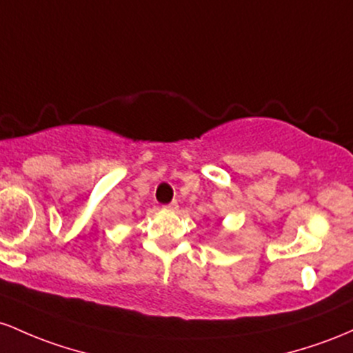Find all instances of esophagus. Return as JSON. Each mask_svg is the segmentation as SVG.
<instances>
[{
    "label": "esophagus",
    "instance_id": "1",
    "mask_svg": "<svg viewBox=\"0 0 353 353\" xmlns=\"http://www.w3.org/2000/svg\"><path fill=\"white\" fill-rule=\"evenodd\" d=\"M166 208H168V210H176L178 208V203H176V201H172V203H170V205H166Z\"/></svg>",
    "mask_w": 353,
    "mask_h": 353
}]
</instances>
